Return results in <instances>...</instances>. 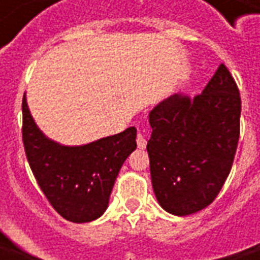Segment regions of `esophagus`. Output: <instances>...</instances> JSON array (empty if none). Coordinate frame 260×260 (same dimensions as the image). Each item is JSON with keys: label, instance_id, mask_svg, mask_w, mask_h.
<instances>
[{"label": "esophagus", "instance_id": "34e87169", "mask_svg": "<svg viewBox=\"0 0 260 260\" xmlns=\"http://www.w3.org/2000/svg\"><path fill=\"white\" fill-rule=\"evenodd\" d=\"M137 146H139V149H145L146 145H147V142H146V139H145V136H142L140 133L137 135Z\"/></svg>", "mask_w": 260, "mask_h": 260}]
</instances>
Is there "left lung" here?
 I'll list each match as a JSON object with an SVG mask.
<instances>
[{"instance_id":"8db88e82","label":"left lung","mask_w":260,"mask_h":260,"mask_svg":"<svg viewBox=\"0 0 260 260\" xmlns=\"http://www.w3.org/2000/svg\"><path fill=\"white\" fill-rule=\"evenodd\" d=\"M240 110L237 85L221 63L203 94L171 95L149 113L150 176L165 211L185 217L214 201L233 165Z\"/></svg>"}]
</instances>
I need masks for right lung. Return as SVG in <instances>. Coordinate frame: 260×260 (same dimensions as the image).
<instances>
[{"mask_svg":"<svg viewBox=\"0 0 260 260\" xmlns=\"http://www.w3.org/2000/svg\"><path fill=\"white\" fill-rule=\"evenodd\" d=\"M135 127L79 146L49 139L23 98V142L30 168L49 203L72 223L94 221L108 207L117 175L136 150Z\"/></svg>","mask_w":260,"mask_h":260,"instance_id":"add662e5","label":"right lung"}]
</instances>
